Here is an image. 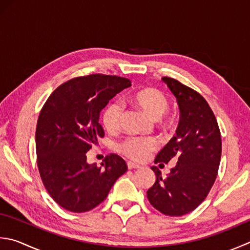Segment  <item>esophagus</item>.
Returning <instances> with one entry per match:
<instances>
[{"label":"esophagus","instance_id":"esophagus-1","mask_svg":"<svg viewBox=\"0 0 250 250\" xmlns=\"http://www.w3.org/2000/svg\"><path fill=\"white\" fill-rule=\"evenodd\" d=\"M126 166H128V169H138L141 167V166H139L138 164L132 163V161H128V163H126Z\"/></svg>","mask_w":250,"mask_h":250}]
</instances>
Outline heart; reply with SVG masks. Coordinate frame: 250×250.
Listing matches in <instances>:
<instances>
[{
	"label": "heart",
	"instance_id": "obj_1",
	"mask_svg": "<svg viewBox=\"0 0 250 250\" xmlns=\"http://www.w3.org/2000/svg\"><path fill=\"white\" fill-rule=\"evenodd\" d=\"M130 104L144 111L156 122V125L164 131H171L175 125L173 116L169 115V99L163 91L156 87H142L128 96ZM121 107L117 103H110L103 111L102 122L108 132H117L120 128ZM158 141L155 138L130 136L117 145V150L134 161H144L158 148Z\"/></svg>",
	"mask_w": 250,
	"mask_h": 250
}]
</instances>
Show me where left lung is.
<instances>
[{
    "label": "left lung",
    "instance_id": "obj_1",
    "mask_svg": "<svg viewBox=\"0 0 250 250\" xmlns=\"http://www.w3.org/2000/svg\"><path fill=\"white\" fill-rule=\"evenodd\" d=\"M163 81L177 99L180 121L177 134L157 154L155 164L177 161L167 177L157 167L155 184L147 190L151 206L166 216H183L197 208L216 181L221 159V133L204 97L173 78Z\"/></svg>",
    "mask_w": 250,
    "mask_h": 250
}]
</instances>
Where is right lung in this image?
<instances>
[{
	"label": "right lung",
	"mask_w": 250,
	"mask_h": 250,
	"mask_svg": "<svg viewBox=\"0 0 250 250\" xmlns=\"http://www.w3.org/2000/svg\"><path fill=\"white\" fill-rule=\"evenodd\" d=\"M131 81L101 73L73 78L50 95L39 115L37 163L44 188L63 209L85 212L104 202L126 170L125 161L107 155L102 167L89 165L87 150L104 136L102 109Z\"/></svg>",
	"instance_id": "obj_1"
}]
</instances>
